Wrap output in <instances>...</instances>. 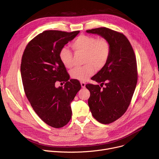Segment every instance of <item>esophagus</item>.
Here are the masks:
<instances>
[{
    "instance_id": "obj_1",
    "label": "esophagus",
    "mask_w": 159,
    "mask_h": 159,
    "mask_svg": "<svg viewBox=\"0 0 159 159\" xmlns=\"http://www.w3.org/2000/svg\"><path fill=\"white\" fill-rule=\"evenodd\" d=\"M80 84H81V86H82V88H84L85 87V82H82L80 83Z\"/></svg>"
}]
</instances>
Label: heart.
I'll use <instances>...</instances> for the list:
<instances>
[{
    "instance_id": "1",
    "label": "heart",
    "mask_w": 159,
    "mask_h": 159,
    "mask_svg": "<svg viewBox=\"0 0 159 159\" xmlns=\"http://www.w3.org/2000/svg\"><path fill=\"white\" fill-rule=\"evenodd\" d=\"M75 53H84V66H78L70 71L71 77L79 81L87 80L98 70L103 68L107 63L111 53L109 41L104 38L80 35L71 44ZM61 62L67 68L74 66V56L66 47L61 48L59 52Z\"/></svg>"
}]
</instances>
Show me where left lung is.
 Returning <instances> with one entry per match:
<instances>
[{
  "label": "left lung",
  "mask_w": 159,
  "mask_h": 159,
  "mask_svg": "<svg viewBox=\"0 0 159 159\" xmlns=\"http://www.w3.org/2000/svg\"><path fill=\"white\" fill-rule=\"evenodd\" d=\"M86 32L107 39L111 46L107 63L91 78L101 85H85L91 94L88 105L93 117L108 124L122 117L131 102L138 81L136 58L131 43L123 34L105 27Z\"/></svg>",
  "instance_id": "1"
}]
</instances>
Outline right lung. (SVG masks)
Masks as SVG:
<instances>
[{"label": "right lung", "instance_id": "obj_1", "mask_svg": "<svg viewBox=\"0 0 159 159\" xmlns=\"http://www.w3.org/2000/svg\"><path fill=\"white\" fill-rule=\"evenodd\" d=\"M79 31L46 30L31 40L23 52L21 75L25 94L35 112L54 128L66 125L71 117L70 103L81 88L79 80H69L59 52ZM56 81L66 82L56 89Z\"/></svg>", "mask_w": 159, "mask_h": 159}]
</instances>
